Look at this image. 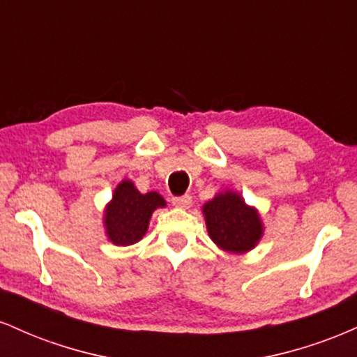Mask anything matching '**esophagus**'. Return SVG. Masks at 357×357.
I'll use <instances>...</instances> for the list:
<instances>
[{
    "label": "esophagus",
    "mask_w": 357,
    "mask_h": 357,
    "mask_svg": "<svg viewBox=\"0 0 357 357\" xmlns=\"http://www.w3.org/2000/svg\"><path fill=\"white\" fill-rule=\"evenodd\" d=\"M171 202H173L174 206H178V208H190L192 198L190 195H183V196H174Z\"/></svg>",
    "instance_id": "34e87169"
}]
</instances>
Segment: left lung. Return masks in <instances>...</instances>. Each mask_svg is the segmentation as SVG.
I'll list each match as a JSON object with an SVG mask.
<instances>
[{
	"label": "left lung",
	"mask_w": 357,
	"mask_h": 357,
	"mask_svg": "<svg viewBox=\"0 0 357 357\" xmlns=\"http://www.w3.org/2000/svg\"><path fill=\"white\" fill-rule=\"evenodd\" d=\"M203 213L210 238L227 252H247L260 240V218L236 192L218 195L204 204Z\"/></svg>",
	"instance_id": "1"
}]
</instances>
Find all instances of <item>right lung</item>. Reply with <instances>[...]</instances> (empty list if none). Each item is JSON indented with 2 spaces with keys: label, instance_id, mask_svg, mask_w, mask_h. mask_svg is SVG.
<instances>
[{
  "label": "right lung",
  "instance_id": "1",
  "mask_svg": "<svg viewBox=\"0 0 357 357\" xmlns=\"http://www.w3.org/2000/svg\"><path fill=\"white\" fill-rule=\"evenodd\" d=\"M159 206H166L161 195L154 191L141 195L132 183L122 181L105 211V228L110 241L122 247L136 243L146 235L151 215Z\"/></svg>",
  "mask_w": 357,
  "mask_h": 357
}]
</instances>
